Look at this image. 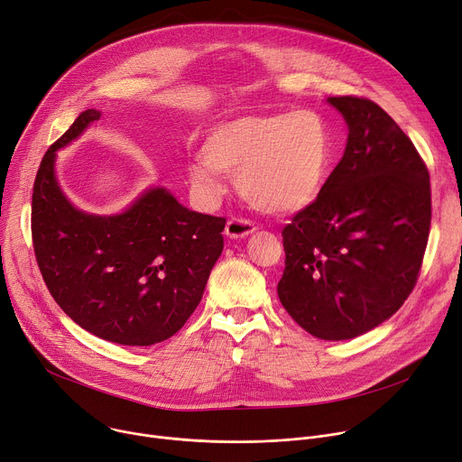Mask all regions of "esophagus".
I'll return each mask as SVG.
<instances>
[{"mask_svg": "<svg viewBox=\"0 0 462 462\" xmlns=\"http://www.w3.org/2000/svg\"><path fill=\"white\" fill-rule=\"evenodd\" d=\"M256 232V226L247 221V219H239V217H232L228 223H226V228H225V234L232 239H243V237H249L251 234Z\"/></svg>", "mask_w": 462, "mask_h": 462, "instance_id": "1", "label": "esophagus"}]
</instances>
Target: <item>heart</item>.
Segmentation results:
<instances>
[{
	"label": "heart",
	"mask_w": 462,
	"mask_h": 462,
	"mask_svg": "<svg viewBox=\"0 0 462 462\" xmlns=\"http://www.w3.org/2000/svg\"><path fill=\"white\" fill-rule=\"evenodd\" d=\"M334 158L327 120L316 111L239 116L215 126L189 162L193 191L215 200L225 176L256 209L290 215L310 208L325 189Z\"/></svg>",
	"instance_id": "obj_1"
}]
</instances>
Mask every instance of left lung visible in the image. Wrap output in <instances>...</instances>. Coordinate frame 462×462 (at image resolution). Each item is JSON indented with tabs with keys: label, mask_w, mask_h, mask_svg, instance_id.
I'll return each instance as SVG.
<instances>
[{
	"label": "left lung",
	"mask_w": 462,
	"mask_h": 462,
	"mask_svg": "<svg viewBox=\"0 0 462 462\" xmlns=\"http://www.w3.org/2000/svg\"><path fill=\"white\" fill-rule=\"evenodd\" d=\"M327 102L349 128L319 199L282 230L276 286L286 312L321 340H351L390 319L414 290L431 226L429 172L375 102Z\"/></svg>",
	"instance_id": "8db88e82"
}]
</instances>
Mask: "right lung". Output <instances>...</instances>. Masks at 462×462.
<instances>
[{
	"label": "right lung",
	"instance_id": "add662e5",
	"mask_svg": "<svg viewBox=\"0 0 462 462\" xmlns=\"http://www.w3.org/2000/svg\"><path fill=\"white\" fill-rule=\"evenodd\" d=\"M100 111H83L44 153L31 232L42 279L63 312L120 346H153L176 334L199 306L223 253L226 219L181 206L165 188L143 191L125 211L87 213L59 186L57 150Z\"/></svg>",
	"mask_w": 462,
	"mask_h": 462
}]
</instances>
